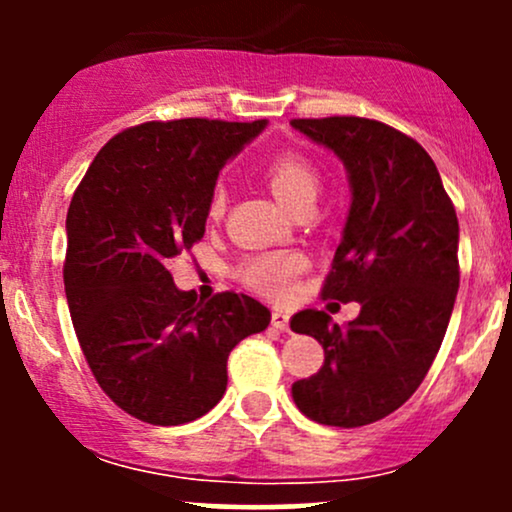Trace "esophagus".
<instances>
[{"mask_svg":"<svg viewBox=\"0 0 512 512\" xmlns=\"http://www.w3.org/2000/svg\"><path fill=\"white\" fill-rule=\"evenodd\" d=\"M289 322H291V315L284 313V310H274L272 313V325L276 327V330L286 332L289 330Z\"/></svg>","mask_w":512,"mask_h":512,"instance_id":"obj_1","label":"esophagus"}]
</instances>
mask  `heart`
I'll return each mask as SVG.
<instances>
[{"instance_id": "obj_1", "label": "heart", "mask_w": 512, "mask_h": 512, "mask_svg": "<svg viewBox=\"0 0 512 512\" xmlns=\"http://www.w3.org/2000/svg\"><path fill=\"white\" fill-rule=\"evenodd\" d=\"M264 178L272 187L274 197L284 204L286 209L296 214L298 209L315 204L320 195V170L313 161L301 154H281L274 156L264 166ZM209 219H221L226 211V187L216 185L209 195ZM303 269V260L291 252H262V255L248 257L240 267V279L252 291L262 296L281 301L286 298L296 284V276Z\"/></svg>"}]
</instances>
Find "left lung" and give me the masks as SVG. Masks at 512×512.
<instances>
[{
    "label": "left lung",
    "instance_id": "left-lung-1",
    "mask_svg": "<svg viewBox=\"0 0 512 512\" xmlns=\"http://www.w3.org/2000/svg\"><path fill=\"white\" fill-rule=\"evenodd\" d=\"M337 154L351 207L322 298L356 301L346 327L301 310L291 330L310 334L325 363L291 395L308 419L356 428L385 419L426 378L460 289V226L443 180L419 142L366 117L291 120Z\"/></svg>",
    "mask_w": 512,
    "mask_h": 512
}]
</instances>
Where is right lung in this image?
<instances>
[{
  "label": "right lung",
  "instance_id": "add662e5",
  "mask_svg": "<svg viewBox=\"0 0 512 512\" xmlns=\"http://www.w3.org/2000/svg\"><path fill=\"white\" fill-rule=\"evenodd\" d=\"M267 120L144 122L110 139L67 211L64 291L93 378L134 419L195 421L226 392V361L272 313L245 293L199 301L170 262L204 236L219 170Z\"/></svg>",
  "mask_w": 512,
  "mask_h": 512
}]
</instances>
